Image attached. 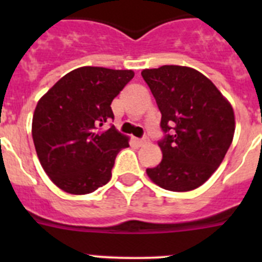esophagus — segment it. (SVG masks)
Wrapping results in <instances>:
<instances>
[{
    "instance_id": "esophagus-1",
    "label": "esophagus",
    "mask_w": 262,
    "mask_h": 262,
    "mask_svg": "<svg viewBox=\"0 0 262 262\" xmlns=\"http://www.w3.org/2000/svg\"><path fill=\"white\" fill-rule=\"evenodd\" d=\"M134 142H135L138 145H143L147 143V139L145 138L144 139H134Z\"/></svg>"
}]
</instances>
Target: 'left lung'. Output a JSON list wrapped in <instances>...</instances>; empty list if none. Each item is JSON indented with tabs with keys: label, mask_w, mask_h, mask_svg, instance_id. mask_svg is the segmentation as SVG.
<instances>
[{
	"label": "left lung",
	"mask_w": 262,
	"mask_h": 262,
	"mask_svg": "<svg viewBox=\"0 0 262 262\" xmlns=\"http://www.w3.org/2000/svg\"><path fill=\"white\" fill-rule=\"evenodd\" d=\"M161 113L163 160L147 169L151 181L170 191L205 184L223 161L235 134L228 99L201 72L182 66L143 69Z\"/></svg>",
	"instance_id": "obj_1"
}]
</instances>
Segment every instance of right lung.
I'll use <instances>...</instances> for the list:
<instances>
[{"instance_id":"obj_1","label":"right lung","mask_w":262,"mask_h":262,"mask_svg":"<svg viewBox=\"0 0 262 262\" xmlns=\"http://www.w3.org/2000/svg\"><path fill=\"white\" fill-rule=\"evenodd\" d=\"M131 69L81 67L60 78L38 101L32 140L51 181L75 195L93 193L111 178L115 157L128 138L114 126L113 99L134 77Z\"/></svg>"}]
</instances>
